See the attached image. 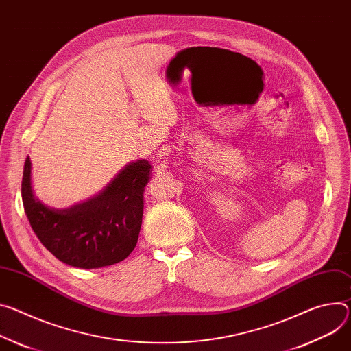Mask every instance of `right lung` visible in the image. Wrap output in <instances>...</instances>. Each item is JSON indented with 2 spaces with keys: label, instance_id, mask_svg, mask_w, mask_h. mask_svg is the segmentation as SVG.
Here are the masks:
<instances>
[{
  "label": "right lung",
  "instance_id": "right-lung-1",
  "mask_svg": "<svg viewBox=\"0 0 351 351\" xmlns=\"http://www.w3.org/2000/svg\"><path fill=\"white\" fill-rule=\"evenodd\" d=\"M151 169L147 159H137L124 165L99 193L67 208H54L35 196L27 156L22 202L30 227L43 246L69 266L99 269L119 263L137 245Z\"/></svg>",
  "mask_w": 351,
  "mask_h": 351
}]
</instances>
